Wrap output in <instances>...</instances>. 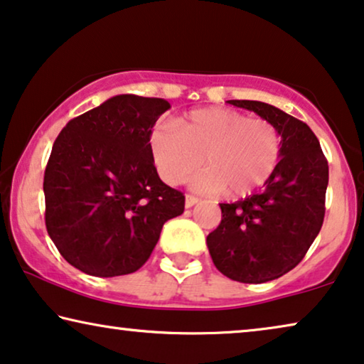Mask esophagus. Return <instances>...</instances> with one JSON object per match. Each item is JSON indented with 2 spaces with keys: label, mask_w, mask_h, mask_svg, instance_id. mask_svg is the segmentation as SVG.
<instances>
[{
  "label": "esophagus",
  "mask_w": 364,
  "mask_h": 364,
  "mask_svg": "<svg viewBox=\"0 0 364 364\" xmlns=\"http://www.w3.org/2000/svg\"><path fill=\"white\" fill-rule=\"evenodd\" d=\"M199 203V198L193 196V194H186V199H184V206L186 208H193L194 204Z\"/></svg>",
  "instance_id": "esophagus-1"
}]
</instances>
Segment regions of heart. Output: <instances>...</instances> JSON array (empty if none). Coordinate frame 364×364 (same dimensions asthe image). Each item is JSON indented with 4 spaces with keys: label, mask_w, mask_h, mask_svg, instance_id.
Returning <instances> with one entry per match:
<instances>
[{
    "label": "heart",
    "mask_w": 364,
    "mask_h": 364,
    "mask_svg": "<svg viewBox=\"0 0 364 364\" xmlns=\"http://www.w3.org/2000/svg\"><path fill=\"white\" fill-rule=\"evenodd\" d=\"M150 150L166 183L181 184L204 161L208 168L193 178V188L240 198L272 178L282 155V136L269 120L231 109H198L153 132Z\"/></svg>",
    "instance_id": "1"
}]
</instances>
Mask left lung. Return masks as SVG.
<instances>
[{"label": "left lung", "instance_id": "1", "mask_svg": "<svg viewBox=\"0 0 364 364\" xmlns=\"http://www.w3.org/2000/svg\"><path fill=\"white\" fill-rule=\"evenodd\" d=\"M277 127L282 155L264 191L221 203V224L206 244L219 272L242 284H264L299 265L325 218L328 161L310 127L257 100H228Z\"/></svg>", "mask_w": 364, "mask_h": 364}]
</instances>
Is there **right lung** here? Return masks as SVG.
Instances as JSON below:
<instances>
[{
	"mask_svg": "<svg viewBox=\"0 0 364 364\" xmlns=\"http://www.w3.org/2000/svg\"><path fill=\"white\" fill-rule=\"evenodd\" d=\"M163 99L115 95L75 117L55 138L44 173L46 228L60 255L94 277L135 272L184 196L158 176L153 125Z\"/></svg>",
	"mask_w": 364,
	"mask_h": 364,
	"instance_id": "1",
	"label": "right lung"
}]
</instances>
